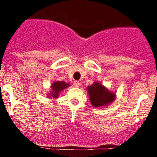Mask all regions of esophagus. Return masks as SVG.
I'll use <instances>...</instances> for the list:
<instances>
[{
  "mask_svg": "<svg viewBox=\"0 0 157 157\" xmlns=\"http://www.w3.org/2000/svg\"><path fill=\"white\" fill-rule=\"evenodd\" d=\"M74 85H75V87H80V82L79 81H75L74 82Z\"/></svg>",
  "mask_w": 157,
  "mask_h": 157,
  "instance_id": "1",
  "label": "esophagus"
}]
</instances>
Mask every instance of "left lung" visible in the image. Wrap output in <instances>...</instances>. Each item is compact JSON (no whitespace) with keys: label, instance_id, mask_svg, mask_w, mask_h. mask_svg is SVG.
<instances>
[{"label":"left lung","instance_id":"left-lung-1","mask_svg":"<svg viewBox=\"0 0 157 157\" xmlns=\"http://www.w3.org/2000/svg\"><path fill=\"white\" fill-rule=\"evenodd\" d=\"M87 90L89 94L90 101L94 108L109 105L116 98L115 93L109 91L98 82H94L93 85L88 86Z\"/></svg>","mask_w":157,"mask_h":157}]
</instances>
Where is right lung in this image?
Returning <instances> with one entry per match:
<instances>
[{
  "label": "right lung",
  "instance_id": "1",
  "mask_svg": "<svg viewBox=\"0 0 157 157\" xmlns=\"http://www.w3.org/2000/svg\"><path fill=\"white\" fill-rule=\"evenodd\" d=\"M69 83L68 82H65L64 81H56L53 82L51 86L52 91L48 94V98H57L59 96V93L62 91L63 90L68 87Z\"/></svg>",
  "mask_w": 157,
  "mask_h": 157
}]
</instances>
